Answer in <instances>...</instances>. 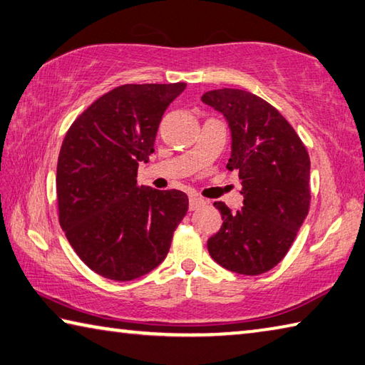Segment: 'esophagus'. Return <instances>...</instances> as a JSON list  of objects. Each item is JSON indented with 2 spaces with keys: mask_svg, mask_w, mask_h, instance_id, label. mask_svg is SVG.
Listing matches in <instances>:
<instances>
[{
  "mask_svg": "<svg viewBox=\"0 0 365 365\" xmlns=\"http://www.w3.org/2000/svg\"><path fill=\"white\" fill-rule=\"evenodd\" d=\"M202 205H204V200H201L200 196H196V195L190 196V210H196V209L202 207Z\"/></svg>",
  "mask_w": 365,
  "mask_h": 365,
  "instance_id": "esophagus-1",
  "label": "esophagus"
}]
</instances>
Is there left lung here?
Listing matches in <instances>:
<instances>
[{"instance_id":"obj_1","label":"left lung","mask_w":365,"mask_h":365,"mask_svg":"<svg viewBox=\"0 0 365 365\" xmlns=\"http://www.w3.org/2000/svg\"><path fill=\"white\" fill-rule=\"evenodd\" d=\"M227 118L231 158L240 172L242 207L214 202L222 227L209 237L210 257L235 273L257 276L289 252L309 210V155L289 121L262 97L242 89H215L201 97Z\"/></svg>"}]
</instances>
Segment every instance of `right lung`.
<instances>
[{"label":"right lung","mask_w":365,"mask_h":365,"mask_svg":"<svg viewBox=\"0 0 365 365\" xmlns=\"http://www.w3.org/2000/svg\"><path fill=\"white\" fill-rule=\"evenodd\" d=\"M187 88L123 84L98 97L65 134L57 161L58 222L78 257L111 281L150 273L188 210L178 190L138 187L165 108Z\"/></svg>","instance_id":"1"}]
</instances>
